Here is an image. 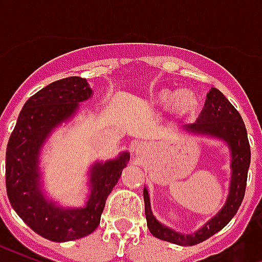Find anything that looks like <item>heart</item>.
Segmentation results:
<instances>
[{
	"mask_svg": "<svg viewBox=\"0 0 262 262\" xmlns=\"http://www.w3.org/2000/svg\"><path fill=\"white\" fill-rule=\"evenodd\" d=\"M160 102L163 103H170L172 102V106L177 111H181V112H187L191 111L195 105V97H193L191 92L182 91L180 92L176 98L172 97V94L170 91H163L159 95Z\"/></svg>",
	"mask_w": 262,
	"mask_h": 262,
	"instance_id": "obj_1",
	"label": "heart"
}]
</instances>
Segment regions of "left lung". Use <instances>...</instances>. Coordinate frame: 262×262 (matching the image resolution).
<instances>
[{"label":"left lung","instance_id":"left-lung-1","mask_svg":"<svg viewBox=\"0 0 262 262\" xmlns=\"http://www.w3.org/2000/svg\"><path fill=\"white\" fill-rule=\"evenodd\" d=\"M187 129L198 132V133L222 137L230 146L233 174H231L230 192L223 209L220 210L219 214H216L213 219L209 220L205 227L196 231L195 234L185 236V234H180L177 231L171 230L157 222V219L151 213L150 198H148L146 188L143 189V196H144V212H146V219H147V227L154 237L164 242L180 244V246H195L222 230L237 213L243 202L244 193H246L251 151H250L246 125L243 122L242 116L237 112V109L227 101V98L216 88H212L209 91L205 105L198 116V120L192 125L187 126Z\"/></svg>","mask_w":262,"mask_h":262}]
</instances>
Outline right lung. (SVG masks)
I'll use <instances>...</instances> for the list:
<instances>
[{
	"label": "right lung",
	"instance_id": "1",
	"mask_svg": "<svg viewBox=\"0 0 262 262\" xmlns=\"http://www.w3.org/2000/svg\"><path fill=\"white\" fill-rule=\"evenodd\" d=\"M85 78L67 77L32 95L20 111L5 153V185L15 212L32 230L52 242H70L91 234L99 225L106 198L116 185L129 153L94 165L92 191L85 208L64 210L45 201L39 189L37 154L49 132L74 114L91 97Z\"/></svg>",
	"mask_w": 262,
	"mask_h": 262
}]
</instances>
